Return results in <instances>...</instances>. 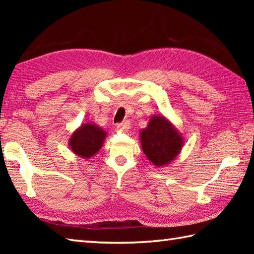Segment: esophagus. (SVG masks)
Masks as SVG:
<instances>
[{
  "label": "esophagus",
  "instance_id": "obj_1",
  "mask_svg": "<svg viewBox=\"0 0 254 254\" xmlns=\"http://www.w3.org/2000/svg\"><path fill=\"white\" fill-rule=\"evenodd\" d=\"M117 127L122 132H127V128L130 127V123H128V121H123L122 123H119Z\"/></svg>",
  "mask_w": 254,
  "mask_h": 254
}]
</instances>
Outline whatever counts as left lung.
<instances>
[{
  "label": "left lung",
  "mask_w": 254,
  "mask_h": 254,
  "mask_svg": "<svg viewBox=\"0 0 254 254\" xmlns=\"http://www.w3.org/2000/svg\"><path fill=\"white\" fill-rule=\"evenodd\" d=\"M139 132L143 153L157 168L174 161L185 144L182 134L163 115L150 117L147 127Z\"/></svg>",
  "instance_id": "left-lung-1"
}]
</instances>
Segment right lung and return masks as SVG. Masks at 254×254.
Listing matches in <instances>:
<instances>
[{"instance_id": "right-lung-1", "label": "right lung", "mask_w": 254, "mask_h": 254, "mask_svg": "<svg viewBox=\"0 0 254 254\" xmlns=\"http://www.w3.org/2000/svg\"><path fill=\"white\" fill-rule=\"evenodd\" d=\"M107 134L96 123H83L72 133L68 139V147L80 158H91L102 147Z\"/></svg>"}]
</instances>
